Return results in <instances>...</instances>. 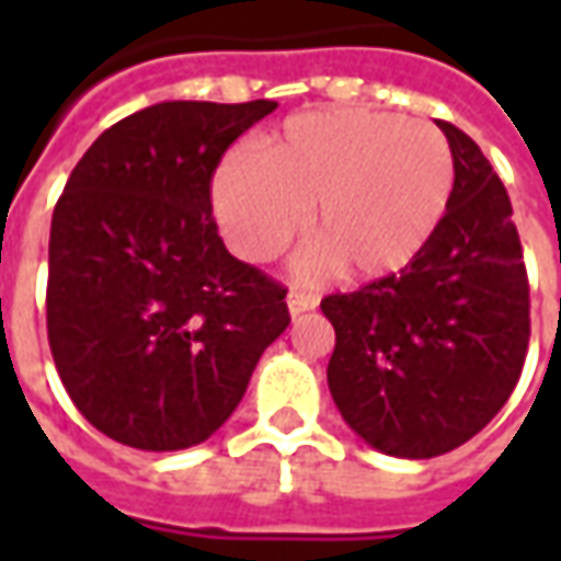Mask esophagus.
<instances>
[{
  "label": "esophagus",
  "mask_w": 561,
  "mask_h": 561,
  "mask_svg": "<svg viewBox=\"0 0 561 561\" xmlns=\"http://www.w3.org/2000/svg\"><path fill=\"white\" fill-rule=\"evenodd\" d=\"M285 304H288V316L291 318H300L304 312H309V309H316V300H312V297H306V294H297V291L288 294V300H285Z\"/></svg>",
  "instance_id": "esophagus-1"
}]
</instances>
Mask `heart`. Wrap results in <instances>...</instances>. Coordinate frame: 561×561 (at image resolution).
Returning <instances> with one entry per match:
<instances>
[{"label": "heart", "mask_w": 561, "mask_h": 561, "mask_svg": "<svg viewBox=\"0 0 561 561\" xmlns=\"http://www.w3.org/2000/svg\"><path fill=\"white\" fill-rule=\"evenodd\" d=\"M454 195V156L430 123L373 111H316L285 119L255 149H233L213 176V213L245 261L291 243L312 207L321 240L294 257L306 282L348 264L385 279L430 245Z\"/></svg>", "instance_id": "obj_1"}]
</instances>
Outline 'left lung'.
I'll list each match as a JSON object with an SVG mask.
<instances>
[{"instance_id": "8db88e82", "label": "left lung", "mask_w": 561, "mask_h": 561, "mask_svg": "<svg viewBox=\"0 0 561 561\" xmlns=\"http://www.w3.org/2000/svg\"><path fill=\"white\" fill-rule=\"evenodd\" d=\"M454 195L421 257L360 291L330 294L328 385L342 421L381 454L430 459L466 445L517 388L529 279L511 197L481 147L438 123Z\"/></svg>"}]
</instances>
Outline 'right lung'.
Listing matches in <instances>:
<instances>
[{
    "label": "right lung",
    "mask_w": 561,
    "mask_h": 561,
    "mask_svg": "<svg viewBox=\"0 0 561 561\" xmlns=\"http://www.w3.org/2000/svg\"><path fill=\"white\" fill-rule=\"evenodd\" d=\"M276 102H159L119 119L50 221L47 340L87 421L119 445H201L288 328L285 288L225 249L209 180Z\"/></svg>",
    "instance_id": "right-lung-1"
}]
</instances>
